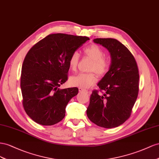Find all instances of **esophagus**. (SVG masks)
Returning a JSON list of instances; mask_svg holds the SVG:
<instances>
[{
  "mask_svg": "<svg viewBox=\"0 0 159 159\" xmlns=\"http://www.w3.org/2000/svg\"><path fill=\"white\" fill-rule=\"evenodd\" d=\"M79 90L80 93H90L89 91H88L87 90H86V89H84L83 88H81V87L79 88Z\"/></svg>",
  "mask_w": 159,
  "mask_h": 159,
  "instance_id": "34e87169",
  "label": "esophagus"
}]
</instances>
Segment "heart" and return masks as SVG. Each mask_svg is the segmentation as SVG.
I'll use <instances>...</instances> for the list:
<instances>
[{
	"label": "heart",
	"mask_w": 159,
	"mask_h": 159,
	"mask_svg": "<svg viewBox=\"0 0 159 159\" xmlns=\"http://www.w3.org/2000/svg\"><path fill=\"white\" fill-rule=\"evenodd\" d=\"M86 55L91 58L93 62L90 65L89 70L94 71L98 75L102 76L106 74L109 69L111 62L107 58L105 57L103 50L96 44H92L83 50ZM79 54L74 52L71 54L69 60V65L72 70H75L78 65ZM72 86L81 88H89L97 82V77L93 72L90 73H79L72 76L69 80Z\"/></svg>",
	"instance_id": "obj_1"
}]
</instances>
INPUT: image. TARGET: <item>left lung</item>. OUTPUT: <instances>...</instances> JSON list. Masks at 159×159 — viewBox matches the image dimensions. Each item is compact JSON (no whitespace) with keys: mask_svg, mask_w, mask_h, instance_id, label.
I'll return each mask as SVG.
<instances>
[{"mask_svg":"<svg viewBox=\"0 0 159 159\" xmlns=\"http://www.w3.org/2000/svg\"><path fill=\"white\" fill-rule=\"evenodd\" d=\"M93 41L108 50L111 62L109 70L97 84L105 93L98 95L97 90H93L87 115L101 127H117L129 119L137 98L138 66L129 50L116 39H95Z\"/></svg>","mask_w":159,"mask_h":159,"instance_id":"8db88e82","label":"left lung"}]
</instances>
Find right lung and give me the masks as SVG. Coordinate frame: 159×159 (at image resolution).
Segmentation results:
<instances>
[{"label": "right lung", "instance_id": "add662e5", "mask_svg": "<svg viewBox=\"0 0 159 159\" xmlns=\"http://www.w3.org/2000/svg\"><path fill=\"white\" fill-rule=\"evenodd\" d=\"M89 40L62 33L48 35L32 47L22 66L20 88L25 111L38 124L50 126L65 116L76 87L60 89L67 80L71 54Z\"/></svg>", "mask_w": 159, "mask_h": 159}]
</instances>
